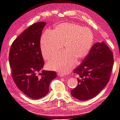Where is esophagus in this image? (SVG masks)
<instances>
[{
  "label": "esophagus",
  "instance_id": "34e87169",
  "mask_svg": "<svg viewBox=\"0 0 120 120\" xmlns=\"http://www.w3.org/2000/svg\"><path fill=\"white\" fill-rule=\"evenodd\" d=\"M58 75H59L60 76V77H64V75H63V74H62L59 73V74H58Z\"/></svg>",
  "mask_w": 120,
  "mask_h": 120
}]
</instances>
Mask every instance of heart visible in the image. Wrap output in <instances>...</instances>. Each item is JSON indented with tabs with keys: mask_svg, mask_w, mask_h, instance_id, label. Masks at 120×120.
Listing matches in <instances>:
<instances>
[{
	"mask_svg": "<svg viewBox=\"0 0 120 120\" xmlns=\"http://www.w3.org/2000/svg\"><path fill=\"white\" fill-rule=\"evenodd\" d=\"M94 35L90 28L73 22L56 25L49 32L43 34L41 39L42 56L48 60L58 53L63 45L64 52L50 60V70L67 74L77 63L84 60L92 48Z\"/></svg>",
	"mask_w": 120,
	"mask_h": 120,
	"instance_id": "obj_1",
	"label": "heart"
}]
</instances>
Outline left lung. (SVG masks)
I'll use <instances>...</instances> for the list:
<instances>
[{
	"instance_id": "1",
	"label": "left lung",
	"mask_w": 120,
	"mask_h": 120,
	"mask_svg": "<svg viewBox=\"0 0 120 120\" xmlns=\"http://www.w3.org/2000/svg\"><path fill=\"white\" fill-rule=\"evenodd\" d=\"M113 65V54L106 43L94 44L88 55L74 70L78 77V85L71 90V95L81 101L96 97L109 81Z\"/></svg>"
}]
</instances>
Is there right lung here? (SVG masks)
I'll return each instance as SVG.
<instances>
[{
	"label": "right lung",
	"mask_w": 120,
	"mask_h": 120,
	"mask_svg": "<svg viewBox=\"0 0 120 120\" xmlns=\"http://www.w3.org/2000/svg\"><path fill=\"white\" fill-rule=\"evenodd\" d=\"M45 22L31 25L12 42L9 54L11 75L16 86L27 97L37 100L45 96L50 83L56 78L54 71L43 70L41 37Z\"/></svg>",
	"instance_id": "add662e5"
}]
</instances>
